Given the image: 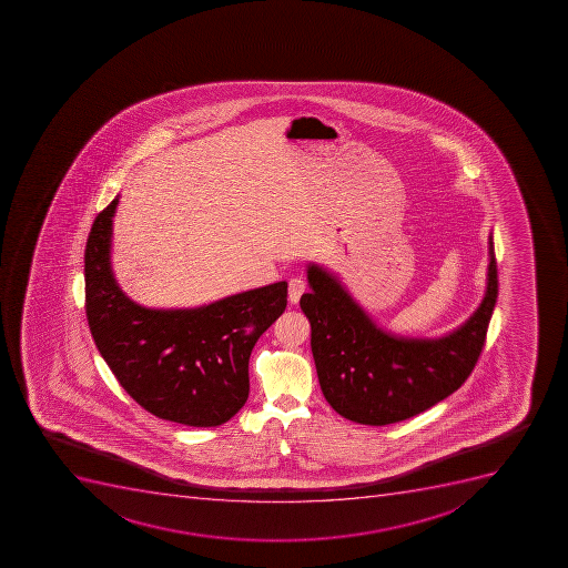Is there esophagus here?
I'll return each instance as SVG.
<instances>
[{
	"label": "esophagus",
	"mask_w": 568,
	"mask_h": 568,
	"mask_svg": "<svg viewBox=\"0 0 568 568\" xmlns=\"http://www.w3.org/2000/svg\"><path fill=\"white\" fill-rule=\"evenodd\" d=\"M306 292V281L301 278V276H295L290 281V302L292 304H296V302L301 301V296Z\"/></svg>",
	"instance_id": "esophagus-1"
}]
</instances>
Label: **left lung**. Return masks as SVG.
<instances>
[{
  "label": "left lung",
  "mask_w": 568,
  "mask_h": 568,
  "mask_svg": "<svg viewBox=\"0 0 568 568\" xmlns=\"http://www.w3.org/2000/svg\"><path fill=\"white\" fill-rule=\"evenodd\" d=\"M310 293L301 307L311 324V353L327 404L362 425L419 415L458 390L484 349L498 298L493 233L487 284L473 315L442 336L396 335L378 326L327 267L307 262Z\"/></svg>",
  "instance_id": "left-lung-1"
}]
</instances>
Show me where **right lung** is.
Listing matches in <instances>:
<instances>
[{
    "instance_id": "obj_1",
    "label": "right lung",
    "mask_w": 568,
    "mask_h": 568,
    "mask_svg": "<svg viewBox=\"0 0 568 568\" xmlns=\"http://www.w3.org/2000/svg\"><path fill=\"white\" fill-rule=\"evenodd\" d=\"M118 204L119 195L95 217L84 250V307L95 346L123 389L158 418L226 424L246 404L250 355L286 310L287 282L203 306H141L112 270Z\"/></svg>"
}]
</instances>
